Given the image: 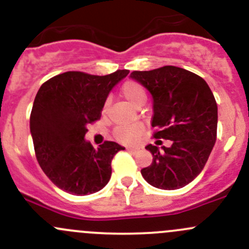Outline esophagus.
Instances as JSON below:
<instances>
[{
    "label": "esophagus",
    "instance_id": "34e87169",
    "mask_svg": "<svg viewBox=\"0 0 249 249\" xmlns=\"http://www.w3.org/2000/svg\"><path fill=\"white\" fill-rule=\"evenodd\" d=\"M126 150H127V152H130V153H137L140 149H139V148H135V147H127Z\"/></svg>",
    "mask_w": 249,
    "mask_h": 249
}]
</instances>
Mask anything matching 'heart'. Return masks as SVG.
Instances as JSON below:
<instances>
[{
  "instance_id": "1",
  "label": "heart",
  "mask_w": 249,
  "mask_h": 249,
  "mask_svg": "<svg viewBox=\"0 0 249 249\" xmlns=\"http://www.w3.org/2000/svg\"><path fill=\"white\" fill-rule=\"evenodd\" d=\"M122 95L131 106L136 107V108L143 106L145 100H147L144 88L135 80H127L123 84ZM141 134H142V126H140V125L119 126L115 129L114 137L122 143H132L140 139Z\"/></svg>"
}]
</instances>
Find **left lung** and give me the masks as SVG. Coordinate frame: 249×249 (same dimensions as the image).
Listing matches in <instances>:
<instances>
[{"mask_svg": "<svg viewBox=\"0 0 249 249\" xmlns=\"http://www.w3.org/2000/svg\"><path fill=\"white\" fill-rule=\"evenodd\" d=\"M130 77L153 97L152 126L155 139L172 141L171 147L148 144L150 166L143 178L159 189H179L199 176L217 140L218 107L207 83L176 66L134 71Z\"/></svg>", "mask_w": 249, "mask_h": 249, "instance_id": "1", "label": "left lung"}]
</instances>
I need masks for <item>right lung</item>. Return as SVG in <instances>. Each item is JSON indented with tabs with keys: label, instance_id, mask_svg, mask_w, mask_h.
I'll use <instances>...</instances> for the list:
<instances>
[{
	"label": "right lung",
	"instance_id": "1",
	"mask_svg": "<svg viewBox=\"0 0 249 249\" xmlns=\"http://www.w3.org/2000/svg\"><path fill=\"white\" fill-rule=\"evenodd\" d=\"M129 74L107 76L70 71L41 85L30 115V131L39 166L57 188L72 195H89L109 182L113 157L125 149L105 141L95 149L85 141L88 125L100 119L107 96Z\"/></svg>",
	"mask_w": 249,
	"mask_h": 249
}]
</instances>
